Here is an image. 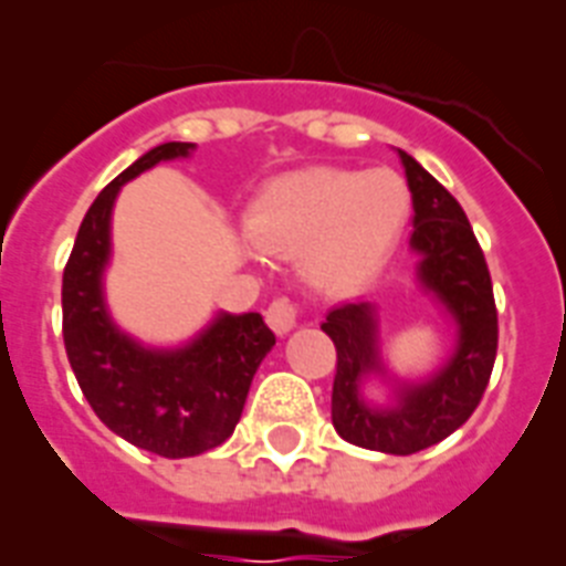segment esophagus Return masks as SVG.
I'll list each match as a JSON object with an SVG mask.
<instances>
[{"label": "esophagus", "mask_w": 566, "mask_h": 566, "mask_svg": "<svg viewBox=\"0 0 566 566\" xmlns=\"http://www.w3.org/2000/svg\"><path fill=\"white\" fill-rule=\"evenodd\" d=\"M296 315H300V312H296L294 303L279 296V300H272L270 308H266V324H270L279 336H284V333H291L296 327Z\"/></svg>", "instance_id": "obj_1"}]
</instances>
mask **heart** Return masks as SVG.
<instances>
[{
    "instance_id": "heart-1",
    "label": "heart",
    "mask_w": 566,
    "mask_h": 566,
    "mask_svg": "<svg viewBox=\"0 0 566 566\" xmlns=\"http://www.w3.org/2000/svg\"><path fill=\"white\" fill-rule=\"evenodd\" d=\"M412 193L394 169H308L272 181L251 206L248 230L270 254H300L308 284L345 294L397 245Z\"/></svg>"
}]
</instances>
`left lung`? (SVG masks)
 I'll use <instances>...</instances> for the list:
<instances>
[{"label":"left lung","mask_w":566,"mask_h":566,"mask_svg":"<svg viewBox=\"0 0 566 566\" xmlns=\"http://www.w3.org/2000/svg\"><path fill=\"white\" fill-rule=\"evenodd\" d=\"M400 160L416 209L409 235L416 279L454 324V348L427 379H394V403L376 406L364 397L369 376H388L376 306L343 303L321 324L336 345L333 427L345 442L385 454H416L454 433L482 400L497 357V308L473 227L461 202L416 157L400 150Z\"/></svg>","instance_id":"obj_1"}]
</instances>
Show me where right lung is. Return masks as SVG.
<instances>
[{
	"mask_svg": "<svg viewBox=\"0 0 566 566\" xmlns=\"http://www.w3.org/2000/svg\"><path fill=\"white\" fill-rule=\"evenodd\" d=\"M190 150V142H163L117 175L84 214L63 272V343L81 391L108 430L160 458H193L221 446L275 345L258 312H218L178 348L142 345L108 315L103 275L117 193L150 166Z\"/></svg>",
	"mask_w": 566,
	"mask_h": 566,
	"instance_id": "obj_1",
	"label": "right lung"
}]
</instances>
